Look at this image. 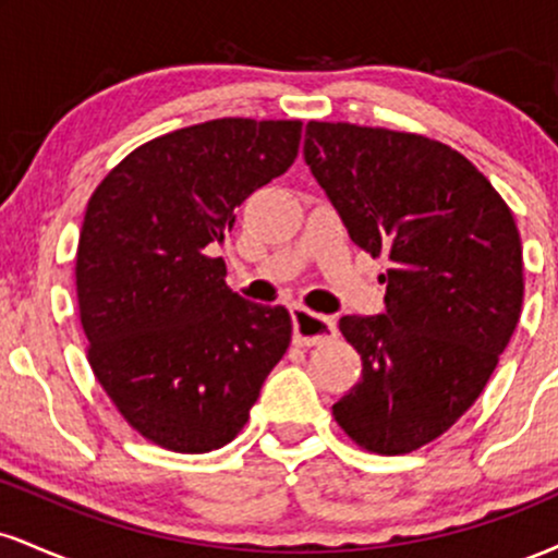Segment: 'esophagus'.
Masks as SVG:
<instances>
[{"label":"esophagus","instance_id":"obj_1","mask_svg":"<svg viewBox=\"0 0 558 558\" xmlns=\"http://www.w3.org/2000/svg\"><path fill=\"white\" fill-rule=\"evenodd\" d=\"M291 317H293V343L296 345H319V343L332 341V338L338 336L336 319L315 315V312H310L301 304L291 306Z\"/></svg>","mask_w":558,"mask_h":558}]
</instances>
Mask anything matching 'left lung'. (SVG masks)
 Returning a JSON list of instances; mask_svg holds the SVG:
<instances>
[{
  "instance_id": "8db88e82",
  "label": "left lung",
  "mask_w": 558,
  "mask_h": 558,
  "mask_svg": "<svg viewBox=\"0 0 558 558\" xmlns=\"http://www.w3.org/2000/svg\"><path fill=\"white\" fill-rule=\"evenodd\" d=\"M304 159L351 241L390 262L386 312L338 323L362 380L332 417L367 451L409 453L477 401L520 323V230L470 159L417 133L312 120Z\"/></svg>"
}]
</instances>
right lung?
Returning <instances> with one entry per match:
<instances>
[{
  "mask_svg": "<svg viewBox=\"0 0 558 558\" xmlns=\"http://www.w3.org/2000/svg\"><path fill=\"white\" fill-rule=\"evenodd\" d=\"M299 141L301 120L189 125L133 149L88 198L75 254L88 364L128 425L168 451L230 444L291 343L283 306L230 291L213 246Z\"/></svg>",
  "mask_w": 558,
  "mask_h": 558,
  "instance_id": "1",
  "label": "right lung"
}]
</instances>
